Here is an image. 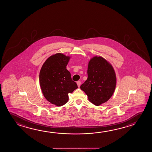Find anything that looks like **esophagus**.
Listing matches in <instances>:
<instances>
[{
  "label": "esophagus",
  "instance_id": "obj_1",
  "mask_svg": "<svg viewBox=\"0 0 152 152\" xmlns=\"http://www.w3.org/2000/svg\"><path fill=\"white\" fill-rule=\"evenodd\" d=\"M77 86H78V87H80V86H81V83L80 81H77Z\"/></svg>",
  "mask_w": 152,
  "mask_h": 152
}]
</instances>
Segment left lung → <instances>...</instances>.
<instances>
[{
	"label": "left lung",
	"instance_id": "obj_1",
	"mask_svg": "<svg viewBox=\"0 0 152 152\" xmlns=\"http://www.w3.org/2000/svg\"><path fill=\"white\" fill-rule=\"evenodd\" d=\"M88 79L80 86L92 104L100 106L108 100L116 88L117 78L113 65L101 56L90 58Z\"/></svg>",
	"mask_w": 152,
	"mask_h": 152
}]
</instances>
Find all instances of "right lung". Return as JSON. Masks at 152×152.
I'll return each instance as SVG.
<instances>
[{"instance_id":"add662e5","label":"right lung","mask_w":152,"mask_h":152,"mask_svg":"<svg viewBox=\"0 0 152 152\" xmlns=\"http://www.w3.org/2000/svg\"><path fill=\"white\" fill-rule=\"evenodd\" d=\"M70 58L62 53H56L45 61L39 72V84L44 96L58 107L65 104L69 100L68 94L77 88L66 69Z\"/></svg>"}]
</instances>
